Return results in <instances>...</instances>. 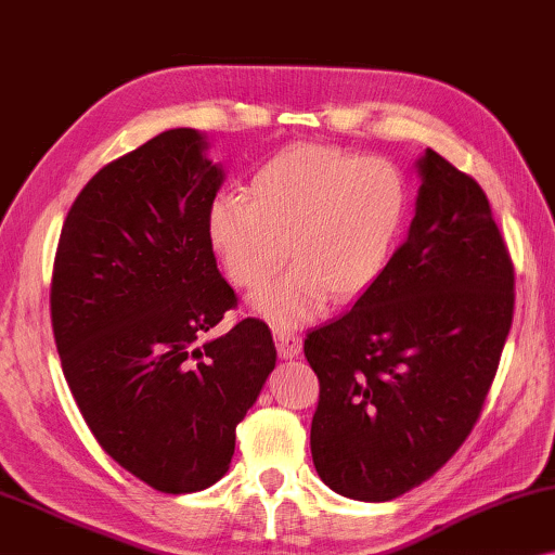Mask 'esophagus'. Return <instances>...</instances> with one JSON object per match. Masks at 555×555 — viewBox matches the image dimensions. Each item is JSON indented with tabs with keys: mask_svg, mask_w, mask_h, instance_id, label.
<instances>
[{
	"mask_svg": "<svg viewBox=\"0 0 555 555\" xmlns=\"http://www.w3.org/2000/svg\"><path fill=\"white\" fill-rule=\"evenodd\" d=\"M272 335H275L278 354L283 357V360H293V357L300 354L302 339H300V335H297V332L287 330V327H275V330H272Z\"/></svg>",
	"mask_w": 555,
	"mask_h": 555,
	"instance_id": "34e87169",
	"label": "esophagus"
}]
</instances>
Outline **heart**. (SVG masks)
I'll list each match as a JSON object with an SVG mask.
<instances>
[{"mask_svg": "<svg viewBox=\"0 0 555 555\" xmlns=\"http://www.w3.org/2000/svg\"><path fill=\"white\" fill-rule=\"evenodd\" d=\"M409 208L404 173L379 156L357 158L302 143L255 170L245 198H220L208 241L228 280L260 289L253 305L275 327H300L330 300L349 302L385 275Z\"/></svg>", "mask_w": 555, "mask_h": 555, "instance_id": "obj_1", "label": "heart"}]
</instances>
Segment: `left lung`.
Wrapping results in <instances>:
<instances>
[{"instance_id": "left-lung-1", "label": "left lung", "mask_w": 555, "mask_h": 555, "mask_svg": "<svg viewBox=\"0 0 555 555\" xmlns=\"http://www.w3.org/2000/svg\"><path fill=\"white\" fill-rule=\"evenodd\" d=\"M416 170L414 220L385 275L305 339L320 379L312 462L357 501L402 496L456 454L514 320V266L481 185L431 149Z\"/></svg>"}]
</instances>
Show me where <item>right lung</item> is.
I'll use <instances>...</instances> for the list:
<instances>
[{
    "mask_svg": "<svg viewBox=\"0 0 555 555\" xmlns=\"http://www.w3.org/2000/svg\"><path fill=\"white\" fill-rule=\"evenodd\" d=\"M195 129L111 160L76 195L51 278L64 377L106 454L164 493L228 472L235 426L275 370L262 320L203 339L237 305L208 241L223 168Z\"/></svg>",
    "mask_w": 555,
    "mask_h": 555,
    "instance_id": "add662e5",
    "label": "right lung"
}]
</instances>
